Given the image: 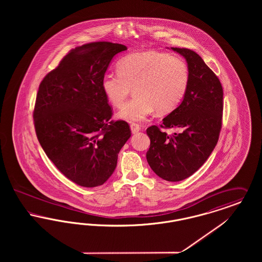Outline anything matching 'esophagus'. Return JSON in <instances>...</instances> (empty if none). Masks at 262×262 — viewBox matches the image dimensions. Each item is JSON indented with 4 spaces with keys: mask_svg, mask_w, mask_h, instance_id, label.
<instances>
[{
    "mask_svg": "<svg viewBox=\"0 0 262 262\" xmlns=\"http://www.w3.org/2000/svg\"><path fill=\"white\" fill-rule=\"evenodd\" d=\"M130 130H132L133 134H137L140 130V125H137V124H132L130 125Z\"/></svg>",
    "mask_w": 262,
    "mask_h": 262,
    "instance_id": "34e87169",
    "label": "esophagus"
}]
</instances>
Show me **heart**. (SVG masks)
<instances>
[{
    "label": "heart",
    "mask_w": 262,
    "mask_h": 262,
    "mask_svg": "<svg viewBox=\"0 0 262 262\" xmlns=\"http://www.w3.org/2000/svg\"><path fill=\"white\" fill-rule=\"evenodd\" d=\"M117 73L104 75L101 88L115 108L123 105L134 88L135 97L118 113L128 123L141 122L154 111L172 112L184 99L189 81L186 61L159 51L126 55L117 63Z\"/></svg>",
    "instance_id": "1"
}]
</instances>
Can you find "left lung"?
<instances>
[{
    "label": "left lung",
    "mask_w": 262,
    "mask_h": 262,
    "mask_svg": "<svg viewBox=\"0 0 262 262\" xmlns=\"http://www.w3.org/2000/svg\"><path fill=\"white\" fill-rule=\"evenodd\" d=\"M187 62L189 81L182 103L163 119V128L176 127L168 136L157 125L146 129L150 147L146 159L158 177L180 182L195 173L215 148L222 126L223 88L219 78L199 54L171 48Z\"/></svg>",
    "instance_id": "left-lung-1"
}]
</instances>
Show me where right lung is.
Listing matches in <instances>:
<instances>
[{"mask_svg":"<svg viewBox=\"0 0 262 262\" xmlns=\"http://www.w3.org/2000/svg\"><path fill=\"white\" fill-rule=\"evenodd\" d=\"M126 46L93 42L76 47L46 75L33 112L38 140L59 171L78 186L98 187L114 173L130 137L125 121H110L112 109L101 81Z\"/></svg>","mask_w":262,"mask_h":262,"instance_id":"1","label":"right lung"}]
</instances>
